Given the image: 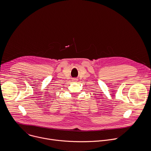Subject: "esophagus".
Segmentation results:
<instances>
[{"mask_svg":"<svg viewBox=\"0 0 151 151\" xmlns=\"http://www.w3.org/2000/svg\"><path fill=\"white\" fill-rule=\"evenodd\" d=\"M72 81H74V82H75V81H77V79H76V78H73V79H72Z\"/></svg>","mask_w":151,"mask_h":151,"instance_id":"34e87169","label":"esophagus"}]
</instances>
